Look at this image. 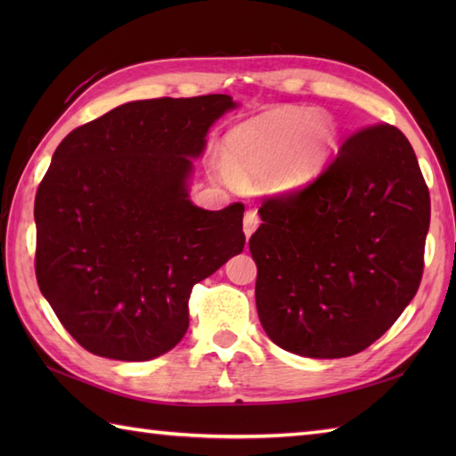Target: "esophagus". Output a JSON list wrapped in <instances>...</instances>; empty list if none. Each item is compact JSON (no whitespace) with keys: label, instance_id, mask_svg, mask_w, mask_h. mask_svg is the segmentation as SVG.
I'll list each match as a JSON object with an SVG mask.
<instances>
[{"label":"esophagus","instance_id":"34e87169","mask_svg":"<svg viewBox=\"0 0 456 456\" xmlns=\"http://www.w3.org/2000/svg\"><path fill=\"white\" fill-rule=\"evenodd\" d=\"M258 223H260V219H258V213H256L255 209H250V211L245 213V225H243V231H245V237H247V239L255 233V229L258 227Z\"/></svg>","mask_w":456,"mask_h":456}]
</instances>
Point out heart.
Returning <instances> with one entry per match:
<instances>
[{"instance_id":"obj_1","label":"heart","mask_w":456,"mask_h":456,"mask_svg":"<svg viewBox=\"0 0 456 456\" xmlns=\"http://www.w3.org/2000/svg\"><path fill=\"white\" fill-rule=\"evenodd\" d=\"M337 123L314 108L278 105L237 125L227 154L213 152L209 168L229 186H260L286 196L322 176L335 151Z\"/></svg>"}]
</instances>
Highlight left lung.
Instances as JSON below:
<instances>
[{
    "instance_id": "1",
    "label": "left lung",
    "mask_w": 456,
    "mask_h": 456,
    "mask_svg": "<svg viewBox=\"0 0 456 456\" xmlns=\"http://www.w3.org/2000/svg\"><path fill=\"white\" fill-rule=\"evenodd\" d=\"M258 213L265 223L248 240L256 312L288 353H361L418 292L429 190L392 125L354 133L312 186L270 198Z\"/></svg>"
}]
</instances>
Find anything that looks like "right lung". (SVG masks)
Returning <instances> with one entry per match:
<instances>
[{
    "mask_svg": "<svg viewBox=\"0 0 456 456\" xmlns=\"http://www.w3.org/2000/svg\"><path fill=\"white\" fill-rule=\"evenodd\" d=\"M225 94L123 103L58 144L35 198L37 282L86 351L142 362L186 335L193 284L243 253L240 203L193 206Z\"/></svg>",
    "mask_w": 456,
    "mask_h": 456,
    "instance_id": "1",
    "label": "right lung"
}]
</instances>
